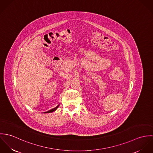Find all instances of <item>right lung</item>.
<instances>
[{
	"instance_id": "1",
	"label": "right lung",
	"mask_w": 153,
	"mask_h": 153,
	"mask_svg": "<svg viewBox=\"0 0 153 153\" xmlns=\"http://www.w3.org/2000/svg\"><path fill=\"white\" fill-rule=\"evenodd\" d=\"M59 107V105L57 106V107H56L55 108H53V109H51V110H49V111H46V112H45V113H49V112H53V111H55L56 109L58 108V107Z\"/></svg>"
}]
</instances>
